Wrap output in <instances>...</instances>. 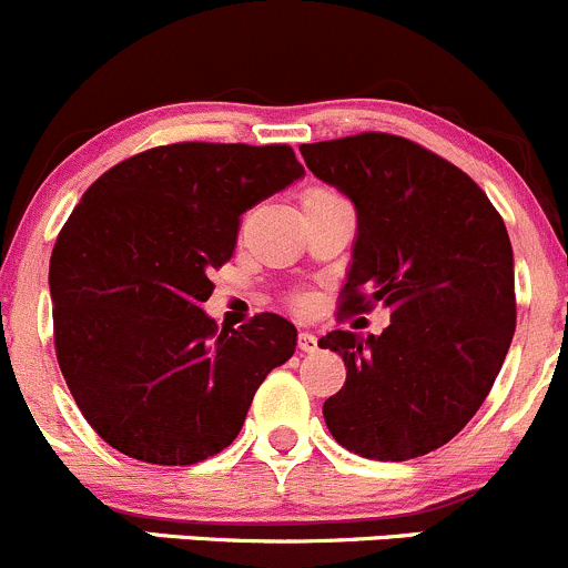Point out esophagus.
I'll return each instance as SVG.
<instances>
[{
    "label": "esophagus",
    "mask_w": 568,
    "mask_h": 568,
    "mask_svg": "<svg viewBox=\"0 0 568 568\" xmlns=\"http://www.w3.org/2000/svg\"><path fill=\"white\" fill-rule=\"evenodd\" d=\"M297 347H301L303 353H314V349H317V336L308 331H301V336H297Z\"/></svg>",
    "instance_id": "esophagus-1"
}]
</instances>
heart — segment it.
Instances as JSON below:
<instances>
[{"instance_id":"obj_1","label":"heart","mask_w":568,"mask_h":568,"mask_svg":"<svg viewBox=\"0 0 568 568\" xmlns=\"http://www.w3.org/2000/svg\"><path fill=\"white\" fill-rule=\"evenodd\" d=\"M312 191H327V189H312ZM297 303H301V306H303V303H306V297H297Z\"/></svg>"}]
</instances>
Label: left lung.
<instances>
[{"label":"left lung","mask_w":568,"mask_h":568,"mask_svg":"<svg viewBox=\"0 0 568 568\" xmlns=\"http://www.w3.org/2000/svg\"><path fill=\"white\" fill-rule=\"evenodd\" d=\"M306 166L353 199V248L338 320L383 303L379 336L331 331L347 383L325 399L331 435L366 459L405 462L446 446L493 390L514 325V254L487 194L405 136L301 144Z\"/></svg>","instance_id":"obj_1"}]
</instances>
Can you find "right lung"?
<instances>
[{"label": "right lung", "mask_w": 568, "mask_h": 568, "mask_svg": "<svg viewBox=\"0 0 568 568\" xmlns=\"http://www.w3.org/2000/svg\"><path fill=\"white\" fill-rule=\"evenodd\" d=\"M303 174L290 144L180 142L125 158L75 204L51 251L54 349L87 424L125 457L194 465L241 432L297 331L202 312L241 215Z\"/></svg>", "instance_id": "1"}]
</instances>
